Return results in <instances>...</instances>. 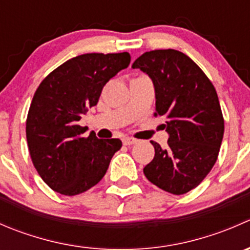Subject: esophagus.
I'll return each instance as SVG.
<instances>
[{"label": "esophagus", "mask_w": 250, "mask_h": 250, "mask_svg": "<svg viewBox=\"0 0 250 250\" xmlns=\"http://www.w3.org/2000/svg\"><path fill=\"white\" fill-rule=\"evenodd\" d=\"M123 144L127 146L134 145V144H137V140L133 139V138H123Z\"/></svg>", "instance_id": "1"}]
</instances>
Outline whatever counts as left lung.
<instances>
[{"instance_id":"1","label":"left lung","mask_w":250,"mask_h":250,"mask_svg":"<svg viewBox=\"0 0 250 250\" xmlns=\"http://www.w3.org/2000/svg\"><path fill=\"white\" fill-rule=\"evenodd\" d=\"M152 80L155 116H166L162 125L168 146L151 141L155 157L144 168L157 188L184 195L208 175L215 165L224 137V118L218 94L197 64L175 49L145 52L132 65Z\"/></svg>"}]
</instances>
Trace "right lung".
Returning a JSON list of instances; mask_svg holds the SVG:
<instances>
[{
    "label": "right lung",
    "instance_id": "right-lung-1",
    "mask_svg": "<svg viewBox=\"0 0 250 250\" xmlns=\"http://www.w3.org/2000/svg\"><path fill=\"white\" fill-rule=\"evenodd\" d=\"M129 53H87L50 72L32 98L26 139L32 163L52 190L75 196L97 185L109 168L120 139L83 138L82 115L98 104L110 78L128 67Z\"/></svg>",
    "mask_w": 250,
    "mask_h": 250
}]
</instances>
